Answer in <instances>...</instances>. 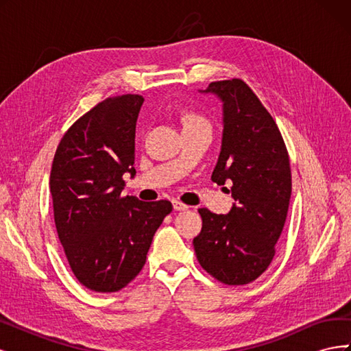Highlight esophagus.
Segmentation results:
<instances>
[{
	"label": "esophagus",
	"mask_w": 351,
	"mask_h": 351,
	"mask_svg": "<svg viewBox=\"0 0 351 351\" xmlns=\"http://www.w3.org/2000/svg\"><path fill=\"white\" fill-rule=\"evenodd\" d=\"M173 208H174V210H187L189 209L187 205L182 204V202H178V200L173 202Z\"/></svg>",
	"instance_id": "1"
}]
</instances>
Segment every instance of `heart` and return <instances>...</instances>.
<instances>
[{
    "label": "heart",
    "instance_id": "1",
    "mask_svg": "<svg viewBox=\"0 0 351 351\" xmlns=\"http://www.w3.org/2000/svg\"><path fill=\"white\" fill-rule=\"evenodd\" d=\"M184 127H187V125H195V124H204V123H208L204 117H200V115H197V114H187L186 117H184Z\"/></svg>",
    "mask_w": 351,
    "mask_h": 351
}]
</instances>
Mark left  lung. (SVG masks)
Listing matches in <instances>:
<instances>
[{
    "mask_svg": "<svg viewBox=\"0 0 351 351\" xmlns=\"http://www.w3.org/2000/svg\"><path fill=\"white\" fill-rule=\"evenodd\" d=\"M200 93L222 104V139L212 182L231 184L228 214L200 208L196 258L209 275L228 285L249 284L275 254L291 197V171L282 136L271 114L240 79L212 82Z\"/></svg>",
    "mask_w": 351,
    "mask_h": 351,
    "instance_id": "1",
    "label": "left lung"
}]
</instances>
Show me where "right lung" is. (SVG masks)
<instances>
[{
  "label": "right lung",
  "instance_id": "obj_1",
  "mask_svg": "<svg viewBox=\"0 0 351 351\" xmlns=\"http://www.w3.org/2000/svg\"><path fill=\"white\" fill-rule=\"evenodd\" d=\"M141 95L99 102L57 147L49 189L58 239L86 289L119 291L139 274L171 202L121 197L124 174L136 176L134 134Z\"/></svg>",
  "mask_w": 351,
  "mask_h": 351
}]
</instances>
